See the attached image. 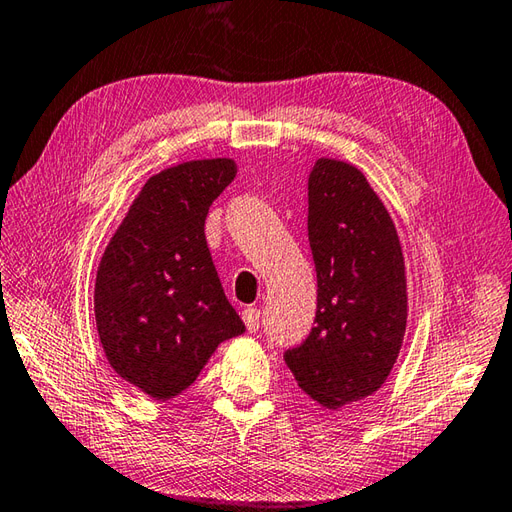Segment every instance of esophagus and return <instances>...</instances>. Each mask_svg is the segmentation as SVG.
<instances>
[{
	"mask_svg": "<svg viewBox=\"0 0 512 512\" xmlns=\"http://www.w3.org/2000/svg\"><path fill=\"white\" fill-rule=\"evenodd\" d=\"M242 319H244V325L248 332H257V328H259V310L257 308H246L242 312Z\"/></svg>",
	"mask_w": 512,
	"mask_h": 512,
	"instance_id": "34e87169",
	"label": "esophagus"
}]
</instances>
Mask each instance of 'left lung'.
<instances>
[{"mask_svg": "<svg viewBox=\"0 0 512 512\" xmlns=\"http://www.w3.org/2000/svg\"><path fill=\"white\" fill-rule=\"evenodd\" d=\"M308 239L317 325L284 358L299 387L336 411L376 394L394 369L409 312L405 255L365 173L336 158L310 171Z\"/></svg>", "mask_w": 512, "mask_h": 512, "instance_id": "obj_1", "label": "left lung"}]
</instances>
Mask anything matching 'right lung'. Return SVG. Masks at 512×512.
Masks as SVG:
<instances>
[{
	"label": "right lung",
	"mask_w": 512,
	"mask_h": 512,
	"mask_svg": "<svg viewBox=\"0 0 512 512\" xmlns=\"http://www.w3.org/2000/svg\"><path fill=\"white\" fill-rule=\"evenodd\" d=\"M235 173L233 158H202L151 176L96 270L94 319L107 363L154 400L178 396L217 345L246 330L204 237L209 206Z\"/></svg>",
	"instance_id": "right-lung-1"
}]
</instances>
